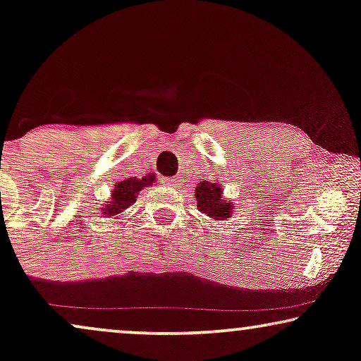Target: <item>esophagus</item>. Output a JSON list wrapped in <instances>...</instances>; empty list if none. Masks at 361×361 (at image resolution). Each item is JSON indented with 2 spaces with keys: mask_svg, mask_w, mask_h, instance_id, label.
<instances>
[{
  "mask_svg": "<svg viewBox=\"0 0 361 361\" xmlns=\"http://www.w3.org/2000/svg\"><path fill=\"white\" fill-rule=\"evenodd\" d=\"M166 182H167V184H169L171 187H174V189H176V187L180 185V180H177V177H169V179H166Z\"/></svg>",
  "mask_w": 361,
  "mask_h": 361,
  "instance_id": "1",
  "label": "esophagus"
}]
</instances>
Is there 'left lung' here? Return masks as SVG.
I'll use <instances>...</instances> for the list:
<instances>
[{
  "label": "left lung",
  "mask_w": 361,
  "mask_h": 361,
  "mask_svg": "<svg viewBox=\"0 0 361 361\" xmlns=\"http://www.w3.org/2000/svg\"><path fill=\"white\" fill-rule=\"evenodd\" d=\"M194 195L199 212L205 214L212 220H226L233 214L235 204L225 199L221 185L216 184V182H199Z\"/></svg>",
  "instance_id": "left-lung-1"
}]
</instances>
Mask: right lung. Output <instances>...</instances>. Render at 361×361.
<instances>
[{"label": "right lung", "mask_w": 361, "mask_h": 361, "mask_svg": "<svg viewBox=\"0 0 361 361\" xmlns=\"http://www.w3.org/2000/svg\"><path fill=\"white\" fill-rule=\"evenodd\" d=\"M156 176L147 174L142 179H137V177H128V179L118 182L115 184V189L111 190L110 200L105 202V205L100 207L102 215L106 216V219H120V216L125 214L128 207H131L137 199V194L145 189V187H149L154 184Z\"/></svg>", "instance_id": "obj_1"}]
</instances>
